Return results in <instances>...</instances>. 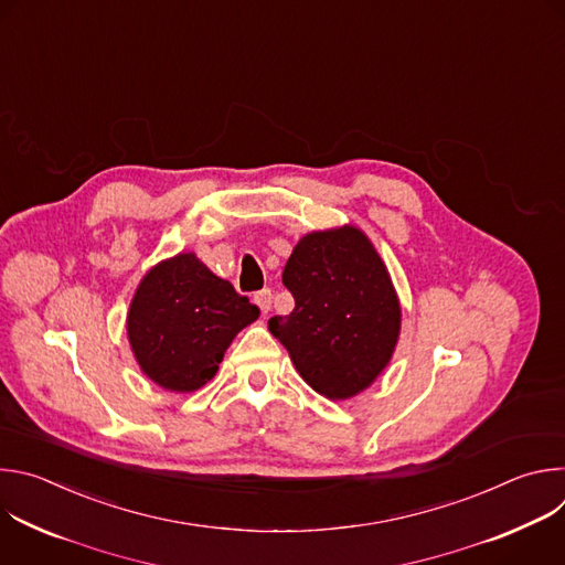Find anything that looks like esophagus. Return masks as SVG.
Segmentation results:
<instances>
[{
	"label": "esophagus",
	"mask_w": 565,
	"mask_h": 565,
	"mask_svg": "<svg viewBox=\"0 0 565 565\" xmlns=\"http://www.w3.org/2000/svg\"><path fill=\"white\" fill-rule=\"evenodd\" d=\"M255 303L259 306V310L266 315L268 310H270V306H273V292L266 288V290H259L257 295H255Z\"/></svg>",
	"instance_id": "esophagus-1"
}]
</instances>
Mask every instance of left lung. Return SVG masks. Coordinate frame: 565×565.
Wrapping results in <instances>:
<instances>
[{
	"label": "left lung",
	"mask_w": 565,
	"mask_h": 565,
	"mask_svg": "<svg viewBox=\"0 0 565 565\" xmlns=\"http://www.w3.org/2000/svg\"><path fill=\"white\" fill-rule=\"evenodd\" d=\"M281 279L295 308L270 317L268 329L308 386L329 399L371 386L395 351L402 312L369 236L353 225L310 232Z\"/></svg>",
	"instance_id": "left-lung-1"
}]
</instances>
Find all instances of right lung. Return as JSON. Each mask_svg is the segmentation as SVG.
<instances>
[{"mask_svg": "<svg viewBox=\"0 0 565 565\" xmlns=\"http://www.w3.org/2000/svg\"><path fill=\"white\" fill-rule=\"evenodd\" d=\"M259 308L194 253L156 264L138 284L127 338L140 371L168 391L190 393L214 377L234 335Z\"/></svg>", "mask_w": 565, "mask_h": 565, "instance_id": "1", "label": "right lung"}]
</instances>
